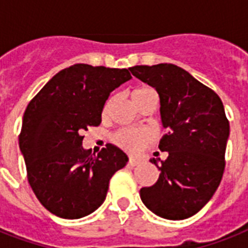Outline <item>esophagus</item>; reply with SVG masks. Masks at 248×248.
I'll list each match as a JSON object with an SVG mask.
<instances>
[{
    "label": "esophagus",
    "mask_w": 248,
    "mask_h": 248,
    "mask_svg": "<svg viewBox=\"0 0 248 248\" xmlns=\"http://www.w3.org/2000/svg\"><path fill=\"white\" fill-rule=\"evenodd\" d=\"M139 163H140L139 159H135V158L128 159V166H131V167H134V166H138Z\"/></svg>",
    "instance_id": "obj_1"
}]
</instances>
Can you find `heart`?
<instances>
[{
	"mask_svg": "<svg viewBox=\"0 0 248 248\" xmlns=\"http://www.w3.org/2000/svg\"><path fill=\"white\" fill-rule=\"evenodd\" d=\"M155 93V90H152L151 87L148 86H141V87H138L132 91L131 96L132 101L136 103V101L141 100L143 97H145L148 93ZM113 140L117 145H120L121 148H124V151L127 152H138L140 149H143L144 147H147L148 144L151 143V135L149 132H147L145 130H131V128H124V130H120L118 132L114 134L113 136Z\"/></svg>",
	"mask_w": 248,
	"mask_h": 248,
	"instance_id": "obj_1",
	"label": "heart"
}]
</instances>
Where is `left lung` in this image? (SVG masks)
<instances>
[{
  "label": "left lung",
  "mask_w": 248,
  "mask_h": 248,
  "mask_svg": "<svg viewBox=\"0 0 248 248\" xmlns=\"http://www.w3.org/2000/svg\"><path fill=\"white\" fill-rule=\"evenodd\" d=\"M128 69L158 93L161 122L169 130L158 145L169 157L151 159L161 172L155 185L140 189V198L163 219H188L211 200L223 177L229 138L223 101L175 64Z\"/></svg>",
  "instance_id": "left-lung-1"
}]
</instances>
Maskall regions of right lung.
I'll list each match as a JSON object with an SVG mask.
<instances>
[{"mask_svg":"<svg viewBox=\"0 0 248 248\" xmlns=\"http://www.w3.org/2000/svg\"><path fill=\"white\" fill-rule=\"evenodd\" d=\"M131 78L124 68L75 64L56 73L25 109L19 147L28 181L54 215H90L104 202L110 177L127 163L113 144L97 155L85 149L82 132L100 124L109 93Z\"/></svg>","mask_w":248,"mask_h":248,"instance_id":"obj_1","label":"right lung"}]
</instances>
